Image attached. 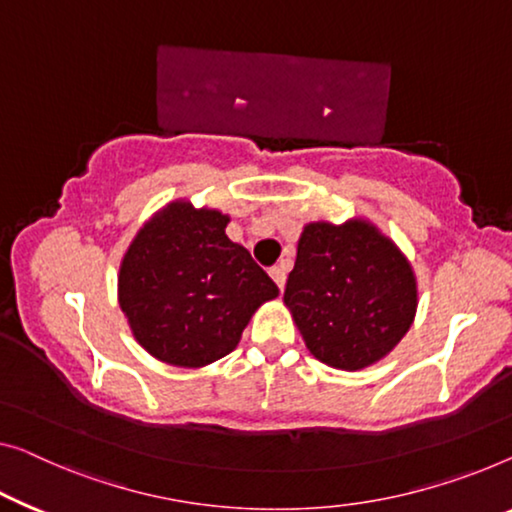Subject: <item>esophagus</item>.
Wrapping results in <instances>:
<instances>
[{"label":"esophagus","mask_w":512,"mask_h":512,"mask_svg":"<svg viewBox=\"0 0 512 512\" xmlns=\"http://www.w3.org/2000/svg\"><path fill=\"white\" fill-rule=\"evenodd\" d=\"M271 278L276 280V285L282 289L285 287V282H287V269L282 264H278V266H271Z\"/></svg>","instance_id":"obj_1"}]
</instances>
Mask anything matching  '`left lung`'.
I'll list each match as a JSON object with an SVG mask.
<instances>
[{
	"instance_id": "8db88e82",
	"label": "left lung",
	"mask_w": 512,
	"mask_h": 512,
	"mask_svg": "<svg viewBox=\"0 0 512 512\" xmlns=\"http://www.w3.org/2000/svg\"><path fill=\"white\" fill-rule=\"evenodd\" d=\"M285 303L310 354L340 370L384 358L409 331L416 280L375 227L310 223L299 239Z\"/></svg>"
}]
</instances>
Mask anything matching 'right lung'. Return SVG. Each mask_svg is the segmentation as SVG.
Listing matches in <instances>:
<instances>
[{
	"label": "right lung",
	"mask_w": 512,
	"mask_h": 512,
	"mask_svg": "<svg viewBox=\"0 0 512 512\" xmlns=\"http://www.w3.org/2000/svg\"><path fill=\"white\" fill-rule=\"evenodd\" d=\"M225 227L223 213L174 202L137 232L121 262L119 305L137 342L160 361H218L239 345L259 305L278 296Z\"/></svg>",
	"instance_id": "add662e5"
}]
</instances>
